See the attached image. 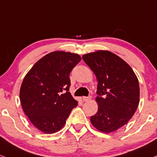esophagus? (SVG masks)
<instances>
[{"mask_svg": "<svg viewBox=\"0 0 157 157\" xmlns=\"http://www.w3.org/2000/svg\"><path fill=\"white\" fill-rule=\"evenodd\" d=\"M90 99H91V97H90V96H89V97H82V100H83V101H90Z\"/></svg>", "mask_w": 157, "mask_h": 157, "instance_id": "esophagus-1", "label": "esophagus"}]
</instances>
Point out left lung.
Wrapping results in <instances>:
<instances>
[{
  "instance_id": "1",
  "label": "left lung",
  "mask_w": 157,
  "mask_h": 157,
  "mask_svg": "<svg viewBox=\"0 0 157 157\" xmlns=\"http://www.w3.org/2000/svg\"><path fill=\"white\" fill-rule=\"evenodd\" d=\"M97 76L98 111L90 122L100 132L109 133L124 126L138 107L140 87L132 68L116 54L99 50L82 56Z\"/></svg>"
}]
</instances>
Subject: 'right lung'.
<instances>
[{
	"label": "right lung",
	"instance_id": "add662e5",
	"mask_svg": "<svg viewBox=\"0 0 157 157\" xmlns=\"http://www.w3.org/2000/svg\"><path fill=\"white\" fill-rule=\"evenodd\" d=\"M79 55L55 51L41 58L25 77L20 98L24 113L38 129L59 131L78 101L69 93V75Z\"/></svg>",
	"mask_w": 157,
	"mask_h": 157
}]
</instances>
